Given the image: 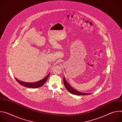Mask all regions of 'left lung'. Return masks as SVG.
Segmentation results:
<instances>
[{
    "instance_id": "1",
    "label": "left lung",
    "mask_w": 122,
    "mask_h": 122,
    "mask_svg": "<svg viewBox=\"0 0 122 122\" xmlns=\"http://www.w3.org/2000/svg\"><path fill=\"white\" fill-rule=\"evenodd\" d=\"M63 81H64V84L65 85V86L66 88L67 89V91H68V92H70L71 94H74V95H80V96H83V95H89V93H81V92H80L77 91V90H75L74 89H73L72 87L69 85L67 82H66V81L65 78H63Z\"/></svg>"
}]
</instances>
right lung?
Wrapping results in <instances>:
<instances>
[{"label":"right lung","mask_w":122,"mask_h":122,"mask_svg":"<svg viewBox=\"0 0 122 122\" xmlns=\"http://www.w3.org/2000/svg\"><path fill=\"white\" fill-rule=\"evenodd\" d=\"M50 75V73H49V74L46 77H45L43 79L35 82H24L21 81H19V80H18L17 79L15 78L16 80L18 81L21 85L26 87L28 88H39L41 87V86H42L45 83V82L47 81V79L48 78V77Z\"/></svg>","instance_id":"right-lung-1"}]
</instances>
